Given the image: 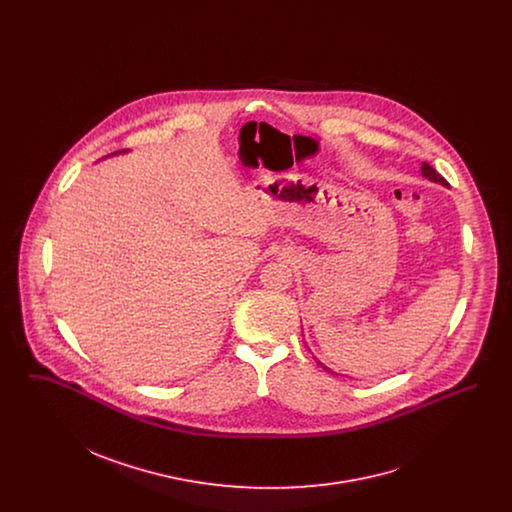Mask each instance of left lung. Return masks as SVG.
Segmentation results:
<instances>
[{
	"label": "left lung",
	"mask_w": 512,
	"mask_h": 512,
	"mask_svg": "<svg viewBox=\"0 0 512 512\" xmlns=\"http://www.w3.org/2000/svg\"><path fill=\"white\" fill-rule=\"evenodd\" d=\"M422 176H426L428 180H432V182H439L441 186H447V182H445V178L441 176V174H438V172L434 171L428 163H422ZM318 365L322 366V368H326V366L322 365V363H318ZM326 370H330V368H326Z\"/></svg>",
	"instance_id": "1"
}]
</instances>
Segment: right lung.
<instances>
[{
    "label": "right lung",
    "instance_id": "add662e5",
    "mask_svg": "<svg viewBox=\"0 0 512 512\" xmlns=\"http://www.w3.org/2000/svg\"><path fill=\"white\" fill-rule=\"evenodd\" d=\"M121 153H126V149H122V151H115V153H111V155H107V157H115V155H121Z\"/></svg>",
    "mask_w": 512,
    "mask_h": 512
}]
</instances>
